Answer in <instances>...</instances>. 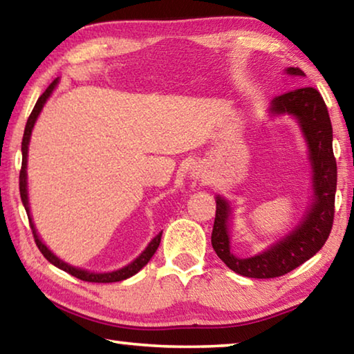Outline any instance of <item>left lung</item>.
<instances>
[{"instance_id": "1", "label": "left lung", "mask_w": 354, "mask_h": 354, "mask_svg": "<svg viewBox=\"0 0 354 354\" xmlns=\"http://www.w3.org/2000/svg\"><path fill=\"white\" fill-rule=\"evenodd\" d=\"M289 75L304 76L299 68H287ZM272 113H290L298 120L309 145V159L314 176V203L308 217L290 234L272 248L247 259L230 251L227 217L230 205L217 196L212 227V248L232 272L247 278H278L310 259L328 241L334 221V198L337 187V165L333 153V127L328 107L314 87H298L272 101Z\"/></svg>"}]
</instances>
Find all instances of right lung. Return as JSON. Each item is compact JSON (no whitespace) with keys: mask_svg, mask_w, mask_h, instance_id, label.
<instances>
[{"mask_svg":"<svg viewBox=\"0 0 354 354\" xmlns=\"http://www.w3.org/2000/svg\"><path fill=\"white\" fill-rule=\"evenodd\" d=\"M57 84V80L53 81L50 86L46 87V91L40 95V98L37 100V103H35L34 109L31 112V115H29L28 122H26V128H25V134H23V142H21V153H23V160H21V170H20V196H21V201H23V206L26 209V214H28V218H29V226H31L32 230V236H34V241L35 245H37L40 253L44 254L48 261H50L53 266H56L57 268H61V270L70 273L71 277H76L82 281H87V283H117V281H123L129 277H133L137 272L140 270L142 267H145L148 261L151 259L153 254L156 253V250H158L159 243H160V237H162V232H159L158 236H156L151 242L148 243V247L145 248V251L137 257L136 261H133L129 263V266L120 268V270L115 272H111V273H92V272H87V270H81V268H75L68 266V263H65L64 261L57 259V257L51 253L50 250H48L41 241L37 236V231H35L34 223L31 220V215H29V205H28V190H26V162H28V145H29V139H31V133H32V128H34V123L35 120H37L39 113L41 111V107H44L45 101L50 97L51 92L55 91Z\"/></svg>","mask_w":354,"mask_h":354,"instance_id":"add662e5","label":"right lung"}]
</instances>
